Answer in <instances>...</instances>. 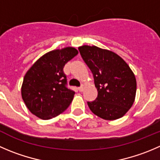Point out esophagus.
Wrapping results in <instances>:
<instances>
[{"instance_id":"34e87169","label":"esophagus","mask_w":160,"mask_h":160,"mask_svg":"<svg viewBox=\"0 0 160 160\" xmlns=\"http://www.w3.org/2000/svg\"><path fill=\"white\" fill-rule=\"evenodd\" d=\"M78 90H79V91H80V92H81V91H83V87L81 86V87H80V88H78Z\"/></svg>"}]
</instances>
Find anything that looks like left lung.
<instances>
[{"label": "left lung", "instance_id": "obj_1", "mask_svg": "<svg viewBox=\"0 0 160 160\" xmlns=\"http://www.w3.org/2000/svg\"><path fill=\"white\" fill-rule=\"evenodd\" d=\"M82 58L94 76L98 97L88 105L94 114L106 120L124 116L134 102L135 76L117 54L96 46L78 48Z\"/></svg>", "mask_w": 160, "mask_h": 160}]
</instances>
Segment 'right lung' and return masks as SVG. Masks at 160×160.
Returning <instances> with one entry per match:
<instances>
[{
    "label": "right lung",
    "instance_id": "right-lung-1",
    "mask_svg": "<svg viewBox=\"0 0 160 160\" xmlns=\"http://www.w3.org/2000/svg\"><path fill=\"white\" fill-rule=\"evenodd\" d=\"M78 54L72 47L52 51L39 58L26 72L21 88L28 109L42 119L58 116L69 107L75 92L66 88L65 65Z\"/></svg>",
    "mask_w": 160,
    "mask_h": 160
}]
</instances>
